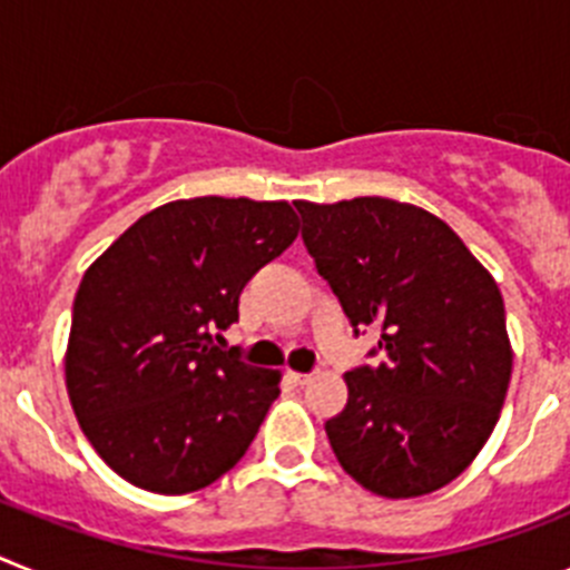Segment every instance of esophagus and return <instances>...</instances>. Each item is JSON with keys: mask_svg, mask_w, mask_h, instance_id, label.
I'll return each mask as SVG.
<instances>
[{"mask_svg": "<svg viewBox=\"0 0 570 570\" xmlns=\"http://www.w3.org/2000/svg\"><path fill=\"white\" fill-rule=\"evenodd\" d=\"M288 380L294 382V385H308L311 374H299V371H288Z\"/></svg>", "mask_w": 570, "mask_h": 570, "instance_id": "34e87169", "label": "esophagus"}]
</instances>
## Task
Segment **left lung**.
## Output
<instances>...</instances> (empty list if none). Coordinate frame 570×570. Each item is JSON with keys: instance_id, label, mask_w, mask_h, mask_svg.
<instances>
[{"instance_id": "1", "label": "left lung", "mask_w": 570, "mask_h": 570, "mask_svg": "<svg viewBox=\"0 0 570 570\" xmlns=\"http://www.w3.org/2000/svg\"><path fill=\"white\" fill-rule=\"evenodd\" d=\"M302 242L354 336L380 328L325 422L336 460L387 500L456 480L491 436L511 380L500 288L434 214L382 196L294 203Z\"/></svg>"}]
</instances>
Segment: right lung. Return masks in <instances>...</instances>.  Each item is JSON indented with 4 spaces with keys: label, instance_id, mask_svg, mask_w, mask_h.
<instances>
[{
    "label": "right lung",
    "instance_id": "obj_1",
    "mask_svg": "<svg viewBox=\"0 0 570 570\" xmlns=\"http://www.w3.org/2000/svg\"><path fill=\"white\" fill-rule=\"evenodd\" d=\"M288 203L199 196L145 214L82 276L65 376L90 445L130 485L188 493L245 456L279 371L219 347L250 276L296 239Z\"/></svg>",
    "mask_w": 570,
    "mask_h": 570
}]
</instances>
